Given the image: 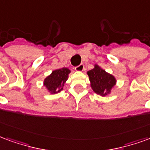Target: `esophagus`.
<instances>
[{
	"label": "esophagus",
	"mask_w": 150,
	"mask_h": 150,
	"mask_svg": "<svg viewBox=\"0 0 150 150\" xmlns=\"http://www.w3.org/2000/svg\"><path fill=\"white\" fill-rule=\"evenodd\" d=\"M75 70L76 71H83L84 70V64H80V65H79V66L75 67Z\"/></svg>",
	"instance_id": "34e87169"
}]
</instances>
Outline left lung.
<instances>
[{
  "label": "left lung",
  "instance_id": "obj_1",
  "mask_svg": "<svg viewBox=\"0 0 150 150\" xmlns=\"http://www.w3.org/2000/svg\"><path fill=\"white\" fill-rule=\"evenodd\" d=\"M93 91L98 95L105 96L110 94V90L115 85L116 80L113 75H110L98 65L87 72Z\"/></svg>",
  "mask_w": 150,
  "mask_h": 150
}]
</instances>
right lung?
<instances>
[{"label": "right lung", "instance_id": "add662e5", "mask_svg": "<svg viewBox=\"0 0 150 150\" xmlns=\"http://www.w3.org/2000/svg\"><path fill=\"white\" fill-rule=\"evenodd\" d=\"M71 71L67 68L55 70L44 79V86L47 87L51 94H55L63 90L64 83L68 79V74Z\"/></svg>", "mask_w": 150, "mask_h": 150}]
</instances>
